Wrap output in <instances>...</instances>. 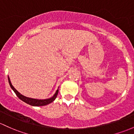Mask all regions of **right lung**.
<instances>
[{"instance_id":"obj_1","label":"right lung","mask_w":134,"mask_h":134,"mask_svg":"<svg viewBox=\"0 0 134 134\" xmlns=\"http://www.w3.org/2000/svg\"><path fill=\"white\" fill-rule=\"evenodd\" d=\"M8 81H9V85L10 86H11V89L14 91V92H15V94H16V96H18L21 100H22L23 102H25V103H27V104H29L32 106H43V105H46L49 104V103H52V102H54V100H55V99L56 98V97H57V94H58V92H59V90H57L56 91L54 95L52 97L48 99H45V100H38V99L31 98H28V97H26V96L22 95V94H21L18 91L16 90L15 87L13 86V85L11 84L9 77H8Z\"/></svg>"}]
</instances>
